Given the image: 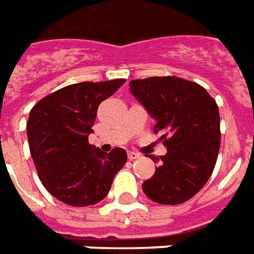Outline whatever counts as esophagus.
I'll return each instance as SVG.
<instances>
[{
	"instance_id": "1",
	"label": "esophagus",
	"mask_w": 254,
	"mask_h": 254,
	"mask_svg": "<svg viewBox=\"0 0 254 254\" xmlns=\"http://www.w3.org/2000/svg\"><path fill=\"white\" fill-rule=\"evenodd\" d=\"M140 155L137 154V152H132V151H129L127 152V158H129V161H134V159H137Z\"/></svg>"
}]
</instances>
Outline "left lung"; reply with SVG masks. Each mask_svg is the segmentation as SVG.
<instances>
[{"mask_svg": "<svg viewBox=\"0 0 254 254\" xmlns=\"http://www.w3.org/2000/svg\"><path fill=\"white\" fill-rule=\"evenodd\" d=\"M130 93L157 121L154 132L168 152L143 183L144 194L162 205L189 201L212 176L220 148V114L201 85L177 77H151L129 82Z\"/></svg>", "mask_w": 254, "mask_h": 254, "instance_id": "obj_1", "label": "left lung"}]
</instances>
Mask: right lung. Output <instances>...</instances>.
Listing matches in <instances>:
<instances>
[{
    "mask_svg": "<svg viewBox=\"0 0 254 254\" xmlns=\"http://www.w3.org/2000/svg\"><path fill=\"white\" fill-rule=\"evenodd\" d=\"M125 79L79 82L53 92L35 104L27 121V139L44 187L70 206H89L106 198L127 151L103 152L90 145L99 104Z\"/></svg>",
    "mask_w": 254,
    "mask_h": 254,
    "instance_id": "obj_1",
    "label": "right lung"
}]
</instances>
